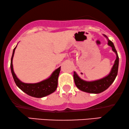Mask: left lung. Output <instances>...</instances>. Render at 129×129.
I'll return each mask as SVG.
<instances>
[{"label":"left lung","instance_id":"left-lung-1","mask_svg":"<svg viewBox=\"0 0 129 129\" xmlns=\"http://www.w3.org/2000/svg\"><path fill=\"white\" fill-rule=\"evenodd\" d=\"M104 37L107 39L108 45L111 47L112 50L116 55V59L114 61L113 66L111 68L109 74L102 79L96 80L93 81H86L81 79L78 76L76 71H74V83L77 87L83 92L89 93L98 94L107 90L111 85L117 76L118 69L119 58L118 53L115 49L114 43L111 41L105 35H103Z\"/></svg>","mask_w":129,"mask_h":129}]
</instances>
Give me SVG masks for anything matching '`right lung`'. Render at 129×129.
<instances>
[{"label": "right lung", "mask_w": 129, "mask_h": 129, "mask_svg": "<svg viewBox=\"0 0 129 129\" xmlns=\"http://www.w3.org/2000/svg\"><path fill=\"white\" fill-rule=\"evenodd\" d=\"M17 45L13 50L12 58L11 60V73H12L13 79L17 86L21 90L23 91L28 95L32 97L38 98L45 97L54 92L58 86V79L60 71H61V67L55 70L48 78L40 82L36 83H26L22 82L16 76L14 71L12 64L15 50L17 48Z\"/></svg>", "instance_id": "add662e5"}]
</instances>
